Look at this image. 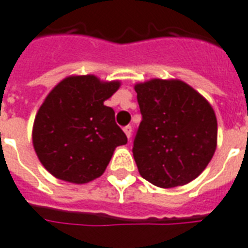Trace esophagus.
<instances>
[{
	"label": "esophagus",
	"instance_id": "obj_1",
	"mask_svg": "<svg viewBox=\"0 0 248 248\" xmlns=\"http://www.w3.org/2000/svg\"><path fill=\"white\" fill-rule=\"evenodd\" d=\"M123 129H124V132H125V135H127V138L128 139L131 138V135H132V127H131V125H125Z\"/></svg>",
	"mask_w": 248,
	"mask_h": 248
}]
</instances>
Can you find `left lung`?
I'll return each instance as SVG.
<instances>
[{
    "instance_id": "obj_1",
    "label": "left lung",
    "mask_w": 248,
    "mask_h": 248,
    "mask_svg": "<svg viewBox=\"0 0 248 248\" xmlns=\"http://www.w3.org/2000/svg\"><path fill=\"white\" fill-rule=\"evenodd\" d=\"M141 123L133 138L140 175L172 188L192 182L217 148V123L208 101L179 80H151L135 87Z\"/></svg>"
}]
</instances>
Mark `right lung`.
Listing matches in <instances>:
<instances>
[{"instance_id":"obj_1","label":"right lung","mask_w":248,"mask_h":248,"mask_svg":"<svg viewBox=\"0 0 248 248\" xmlns=\"http://www.w3.org/2000/svg\"><path fill=\"white\" fill-rule=\"evenodd\" d=\"M119 87L91 75L72 76L46 96L34 119L33 145L53 176L88 183L103 175L116 147L127 144L115 110L104 105Z\"/></svg>"}]
</instances>
